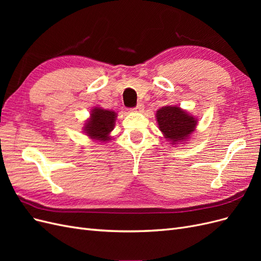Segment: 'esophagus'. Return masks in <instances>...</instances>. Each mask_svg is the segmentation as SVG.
Here are the masks:
<instances>
[{"instance_id": "1", "label": "esophagus", "mask_w": 261, "mask_h": 261, "mask_svg": "<svg viewBox=\"0 0 261 261\" xmlns=\"http://www.w3.org/2000/svg\"><path fill=\"white\" fill-rule=\"evenodd\" d=\"M132 111H134V112H143L144 111V105L138 103L135 108L132 109Z\"/></svg>"}]
</instances>
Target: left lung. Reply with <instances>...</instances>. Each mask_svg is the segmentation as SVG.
<instances>
[{
	"label": "left lung",
	"mask_w": 261,
	"mask_h": 261,
	"mask_svg": "<svg viewBox=\"0 0 261 261\" xmlns=\"http://www.w3.org/2000/svg\"><path fill=\"white\" fill-rule=\"evenodd\" d=\"M155 117L164 138H167L172 145L185 141L196 129V118L176 106L159 109Z\"/></svg>",
	"instance_id": "left-lung-1"
}]
</instances>
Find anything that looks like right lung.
<instances>
[{"label": "right lung", "mask_w": 261, "mask_h": 261, "mask_svg": "<svg viewBox=\"0 0 261 261\" xmlns=\"http://www.w3.org/2000/svg\"><path fill=\"white\" fill-rule=\"evenodd\" d=\"M116 113L102 108H93L90 112L89 120L87 121L84 132L91 139L99 141H109L111 139L110 133L114 128Z\"/></svg>", "instance_id": "add662e5"}]
</instances>
